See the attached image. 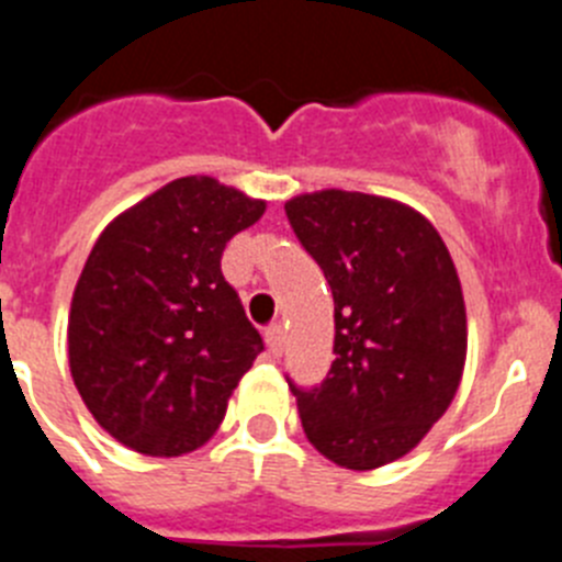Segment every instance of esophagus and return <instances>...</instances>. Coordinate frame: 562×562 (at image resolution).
Instances as JSON below:
<instances>
[{"mask_svg": "<svg viewBox=\"0 0 562 562\" xmlns=\"http://www.w3.org/2000/svg\"><path fill=\"white\" fill-rule=\"evenodd\" d=\"M265 340H267V349H270V355L278 357V355H281V349H284V329H281L278 324L267 326Z\"/></svg>", "mask_w": 562, "mask_h": 562, "instance_id": "esophagus-1", "label": "esophagus"}]
</instances>
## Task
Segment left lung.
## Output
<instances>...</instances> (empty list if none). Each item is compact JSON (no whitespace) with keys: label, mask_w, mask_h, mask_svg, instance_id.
<instances>
[{"label":"left lung","mask_w":562,"mask_h":562,"mask_svg":"<svg viewBox=\"0 0 562 562\" xmlns=\"http://www.w3.org/2000/svg\"><path fill=\"white\" fill-rule=\"evenodd\" d=\"M335 297V360L317 389L290 382L306 439L346 470H376L419 445L450 408L467 357L453 258L419 211L360 191L284 205Z\"/></svg>","instance_id":"8db88e82"}]
</instances>
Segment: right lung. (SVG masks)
<instances>
[{
    "label": "right lung",
    "instance_id": "add662e5",
    "mask_svg": "<svg viewBox=\"0 0 562 562\" xmlns=\"http://www.w3.org/2000/svg\"><path fill=\"white\" fill-rule=\"evenodd\" d=\"M267 211L213 177H180L114 216L69 306V371L109 436L146 456L202 448L265 342L222 252Z\"/></svg>",
    "mask_w": 562,
    "mask_h": 562
}]
</instances>
